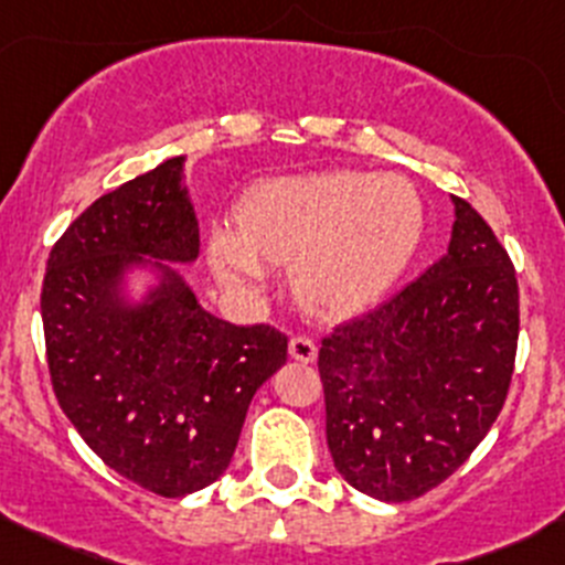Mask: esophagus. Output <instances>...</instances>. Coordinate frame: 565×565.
Listing matches in <instances>:
<instances>
[{
	"label": "esophagus",
	"instance_id": "34e87169",
	"mask_svg": "<svg viewBox=\"0 0 565 565\" xmlns=\"http://www.w3.org/2000/svg\"><path fill=\"white\" fill-rule=\"evenodd\" d=\"M288 353H290V359H296V362L310 364V362H316L318 345H316V340H312V337L296 334V337H290Z\"/></svg>",
	"mask_w": 565,
	"mask_h": 565
}]
</instances>
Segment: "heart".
<instances>
[{
    "label": "heart",
    "instance_id": "b5f03b06",
    "mask_svg": "<svg viewBox=\"0 0 565 565\" xmlns=\"http://www.w3.org/2000/svg\"><path fill=\"white\" fill-rule=\"evenodd\" d=\"M424 231V203L397 173L326 171L271 179L244 198L236 234L217 231L209 255L231 285H258L266 266L299 262V290L326 310L381 296Z\"/></svg>",
    "mask_w": 565,
    "mask_h": 565
}]
</instances>
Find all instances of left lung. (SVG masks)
Returning <instances> with one entry per match:
<instances>
[{
  "label": "left lung",
  "instance_id": "1",
  "mask_svg": "<svg viewBox=\"0 0 565 565\" xmlns=\"http://www.w3.org/2000/svg\"><path fill=\"white\" fill-rule=\"evenodd\" d=\"M455 212L449 253L318 353L334 468L388 503L422 498L473 455L514 375V264L468 201L455 195Z\"/></svg>",
  "mask_w": 565,
  "mask_h": 565
}]
</instances>
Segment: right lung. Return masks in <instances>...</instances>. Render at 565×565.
<instances>
[{"instance_id": "add662e5", "label": "right lung", "mask_w": 565, "mask_h": 565, "mask_svg": "<svg viewBox=\"0 0 565 565\" xmlns=\"http://www.w3.org/2000/svg\"><path fill=\"white\" fill-rule=\"evenodd\" d=\"M171 157L70 223L45 266V359L60 408L92 451L160 498L223 476L249 399L288 359L275 326H234L198 305L162 260L198 258V220ZM157 257L161 285L127 308L118 282Z\"/></svg>"}]
</instances>
